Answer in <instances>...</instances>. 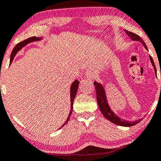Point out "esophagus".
Segmentation results:
<instances>
[{"label":"esophagus","instance_id":"34e87169","mask_svg":"<svg viewBox=\"0 0 161 161\" xmlns=\"http://www.w3.org/2000/svg\"><path fill=\"white\" fill-rule=\"evenodd\" d=\"M95 73H94L92 70H88V71L86 72V76L88 79H93L94 77H95Z\"/></svg>","mask_w":161,"mask_h":161}]
</instances>
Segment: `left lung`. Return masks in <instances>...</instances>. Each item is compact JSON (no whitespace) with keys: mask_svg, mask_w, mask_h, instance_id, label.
<instances>
[{"mask_svg":"<svg viewBox=\"0 0 161 161\" xmlns=\"http://www.w3.org/2000/svg\"><path fill=\"white\" fill-rule=\"evenodd\" d=\"M125 33H126L128 36L132 38V40L134 41H138V42H142V45L145 46V47L147 50V46H146L145 42L142 39V38L138 35L135 34L133 32H129V31L125 30ZM150 60L151 64H152L153 66H154V70L156 71V67H155L154 60H153L152 57L150 56ZM94 85H95V91H96V96H97V104H98L100 110H101V112L102 113V114L105 116L106 119H108V120H110V122H112L114 124H116L118 125H122V126H132V125H134L136 124H137L138 123H139L140 121L142 120L141 119H138V120H136L135 122H129V121H125L124 119H120L119 116H117L114 114V112L110 110V107L108 104V101H107V98H106V95H105V92L104 88H103L102 86L99 83L95 82H94Z\"/></svg>","mask_w":161,"mask_h":161,"instance_id":"1","label":"left lung"}]
</instances>
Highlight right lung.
<instances>
[{"instance_id":"obj_1","label":"right lung","mask_w":161,"mask_h":161,"mask_svg":"<svg viewBox=\"0 0 161 161\" xmlns=\"http://www.w3.org/2000/svg\"><path fill=\"white\" fill-rule=\"evenodd\" d=\"M41 39V38H37V37H31V38H27V39L23 41V42H19V43H18L17 45H16L15 47H14V50H13L12 53H11V55H10V64L12 63L13 60H14V57H15V55L16 54V53H17V51H19L20 49L22 48V47H24L25 45H26L27 44L30 43V42H36V41H39ZM79 82L78 80H75L74 82H73V84H72L71 86V88H70V100H71V110H70L69 111V116H68L67 119H66L65 123H64V125H62L61 127L64 126V125L66 124V123H67L68 120H69L70 116H71L72 114V112H73V101H74V98L75 97V95H76V92H77V90H78V88H79ZM60 127V128H61Z\"/></svg>"}]
</instances>
